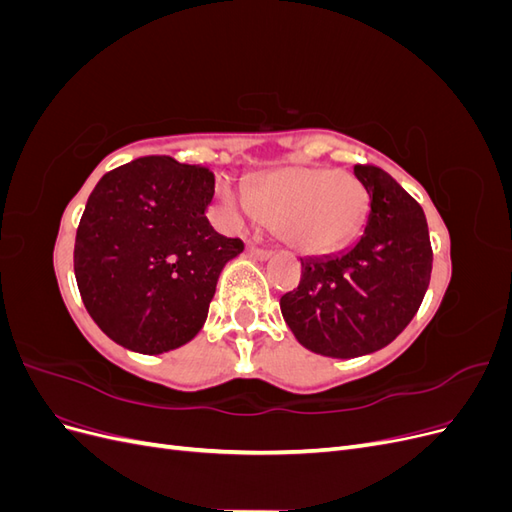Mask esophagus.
<instances>
[{
  "mask_svg": "<svg viewBox=\"0 0 512 512\" xmlns=\"http://www.w3.org/2000/svg\"><path fill=\"white\" fill-rule=\"evenodd\" d=\"M247 254L258 258V260H267V258H271L273 252L267 250V247H258V245H254V243H247Z\"/></svg>",
  "mask_w": 512,
  "mask_h": 512,
  "instance_id": "1",
  "label": "esophagus"
}]
</instances>
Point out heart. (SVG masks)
Listing matches in <instances>:
<instances>
[{"label": "heart", "instance_id": "1", "mask_svg": "<svg viewBox=\"0 0 512 512\" xmlns=\"http://www.w3.org/2000/svg\"><path fill=\"white\" fill-rule=\"evenodd\" d=\"M218 198L237 224L269 220L303 252L322 254L346 243L361 228L369 196L363 183L344 170L290 166L275 170L243 192L218 183Z\"/></svg>", "mask_w": 512, "mask_h": 512}]
</instances>
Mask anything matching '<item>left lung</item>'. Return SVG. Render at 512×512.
<instances>
[{
	"label": "left lung",
	"mask_w": 512,
	"mask_h": 512,
	"mask_svg": "<svg viewBox=\"0 0 512 512\" xmlns=\"http://www.w3.org/2000/svg\"><path fill=\"white\" fill-rule=\"evenodd\" d=\"M369 194L363 237L331 258L301 260V282L280 299L284 320L312 352L350 359L404 331L431 280L423 207L382 168L354 164Z\"/></svg>",
	"instance_id": "1"
}]
</instances>
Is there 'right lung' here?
Returning a JSON list of instances; mask_svg holds the SVG:
<instances>
[{
    "instance_id": "obj_1",
    "label": "right lung",
    "mask_w": 512,
    "mask_h": 512,
    "mask_svg": "<svg viewBox=\"0 0 512 512\" xmlns=\"http://www.w3.org/2000/svg\"><path fill=\"white\" fill-rule=\"evenodd\" d=\"M213 188L207 166L147 156L89 194L74 275L89 316L119 346L160 354L203 329L224 265L243 252L207 220Z\"/></svg>"
}]
</instances>
